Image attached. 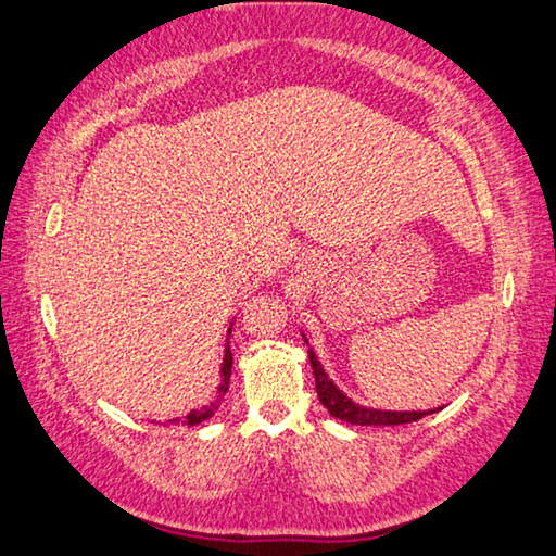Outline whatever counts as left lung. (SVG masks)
Instances as JSON below:
<instances>
[{"label": "left lung", "mask_w": 556, "mask_h": 556, "mask_svg": "<svg viewBox=\"0 0 556 556\" xmlns=\"http://www.w3.org/2000/svg\"><path fill=\"white\" fill-rule=\"evenodd\" d=\"M303 340L307 342L305 334ZM307 357H311L317 396H320V402L327 412H330L334 418H340V421L357 424V426H399V424H412V421H418V418L441 412V408H431V412H381V408L354 404L352 399L344 394V391H340V387L334 384L330 377H327V371L323 369V364L315 357L313 350H307Z\"/></svg>", "instance_id": "left-lung-1"}]
</instances>
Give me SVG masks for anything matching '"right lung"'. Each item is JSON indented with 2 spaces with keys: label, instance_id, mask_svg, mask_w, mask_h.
<instances>
[{
  "label": "right lung",
  "instance_id": "1",
  "mask_svg": "<svg viewBox=\"0 0 556 556\" xmlns=\"http://www.w3.org/2000/svg\"><path fill=\"white\" fill-rule=\"evenodd\" d=\"M229 334H231V327H229ZM231 364H233V357H231V350H229V344H226V350H224V362H222V384H218V389H216V399L212 404H206V406H202V408H194V412H189L187 414V418H185V424L187 426H197V424H202V421H206V418H212L214 416V412L218 408V404H222V399H224V394L226 391H229V381H231ZM172 421H179V418H172Z\"/></svg>",
  "mask_w": 556,
  "mask_h": 556
}]
</instances>
